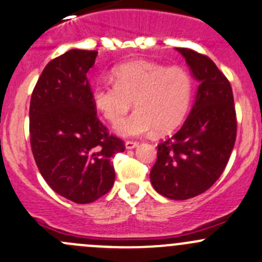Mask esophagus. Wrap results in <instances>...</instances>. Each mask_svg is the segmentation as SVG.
<instances>
[{
	"instance_id": "obj_1",
	"label": "esophagus",
	"mask_w": 262,
	"mask_h": 262,
	"mask_svg": "<svg viewBox=\"0 0 262 262\" xmlns=\"http://www.w3.org/2000/svg\"><path fill=\"white\" fill-rule=\"evenodd\" d=\"M138 142H133V140H126L125 142V148L126 149H134L136 147H138Z\"/></svg>"
}]
</instances>
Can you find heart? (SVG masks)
<instances>
[{"label": "heart", "instance_id": "b5f03b06", "mask_svg": "<svg viewBox=\"0 0 262 262\" xmlns=\"http://www.w3.org/2000/svg\"><path fill=\"white\" fill-rule=\"evenodd\" d=\"M114 82L96 85L94 106L110 124H117L135 101L137 109L117 125L120 137L130 138L172 130L186 117L193 96V78L186 68L133 61L113 70Z\"/></svg>", "mask_w": 262, "mask_h": 262}]
</instances>
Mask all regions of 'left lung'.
Instances as JSON below:
<instances>
[{
	"instance_id": "8db88e82",
	"label": "left lung",
	"mask_w": 262,
	"mask_h": 262,
	"mask_svg": "<svg viewBox=\"0 0 262 262\" xmlns=\"http://www.w3.org/2000/svg\"><path fill=\"white\" fill-rule=\"evenodd\" d=\"M200 82L193 106L174 136L158 144L150 170L154 189L170 200L203 193L220 178L236 140V110L230 81L208 56L176 48Z\"/></svg>"
}]
</instances>
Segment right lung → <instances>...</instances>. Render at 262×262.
<instances>
[{
	"mask_svg": "<svg viewBox=\"0 0 262 262\" xmlns=\"http://www.w3.org/2000/svg\"><path fill=\"white\" fill-rule=\"evenodd\" d=\"M96 55L73 49L51 60L30 103V142L41 176L57 194L81 205L110 191L112 158L125 149L96 117L86 78Z\"/></svg>",
	"mask_w": 262,
	"mask_h": 262,
	"instance_id": "1",
	"label": "right lung"
}]
</instances>
